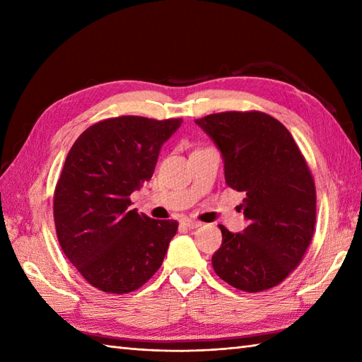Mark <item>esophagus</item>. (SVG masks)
Masks as SVG:
<instances>
[{
	"label": "esophagus",
	"mask_w": 362,
	"mask_h": 362,
	"mask_svg": "<svg viewBox=\"0 0 362 362\" xmlns=\"http://www.w3.org/2000/svg\"><path fill=\"white\" fill-rule=\"evenodd\" d=\"M182 226H185L187 228H197L202 226V222L193 221V219H182Z\"/></svg>",
	"instance_id": "34e87169"
}]
</instances>
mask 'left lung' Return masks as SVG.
I'll use <instances>...</instances> for the list:
<instances>
[{
    "mask_svg": "<svg viewBox=\"0 0 362 362\" xmlns=\"http://www.w3.org/2000/svg\"><path fill=\"white\" fill-rule=\"evenodd\" d=\"M224 160L226 183L244 193L249 226H224L213 269L230 286L259 292L280 284L302 261L316 224V187L289 130L263 112H222L196 119Z\"/></svg>",
    "mask_w": 362,
    "mask_h": 362,
    "instance_id": "8db88e82",
    "label": "left lung"
}]
</instances>
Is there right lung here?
Wrapping results in <instances>:
<instances>
[{"label": "right lung", "mask_w": 362, "mask_h": 362, "mask_svg": "<svg viewBox=\"0 0 362 362\" xmlns=\"http://www.w3.org/2000/svg\"><path fill=\"white\" fill-rule=\"evenodd\" d=\"M182 119L118 117L90 126L74 141L54 193V222L66 258L91 286L127 294L158 271L177 221L130 209L151 180L161 146Z\"/></svg>", "instance_id": "add662e5"}]
</instances>
